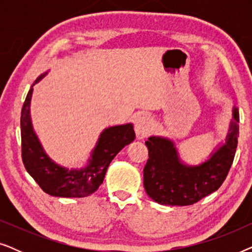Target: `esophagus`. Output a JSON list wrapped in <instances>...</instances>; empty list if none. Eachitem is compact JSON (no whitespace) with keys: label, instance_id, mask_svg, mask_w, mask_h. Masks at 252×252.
<instances>
[{"label":"esophagus","instance_id":"1","mask_svg":"<svg viewBox=\"0 0 252 252\" xmlns=\"http://www.w3.org/2000/svg\"><path fill=\"white\" fill-rule=\"evenodd\" d=\"M153 130V122L147 115L140 116L135 122V133L137 137H144Z\"/></svg>","mask_w":252,"mask_h":252}]
</instances>
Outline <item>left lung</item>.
<instances>
[{
	"label": "left lung",
	"mask_w": 252,
	"mask_h": 252,
	"mask_svg": "<svg viewBox=\"0 0 252 252\" xmlns=\"http://www.w3.org/2000/svg\"><path fill=\"white\" fill-rule=\"evenodd\" d=\"M239 122V109L233 106L225 142L217 144L209 157L197 165L181 159L173 140L156 135L148 137L149 159L143 170L148 196L161 205L186 206L216 191L226 179L235 156Z\"/></svg>",
	"instance_id": "obj_1"
}]
</instances>
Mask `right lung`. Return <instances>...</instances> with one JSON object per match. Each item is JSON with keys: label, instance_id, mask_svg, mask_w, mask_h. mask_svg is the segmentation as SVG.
<instances>
[{"label": "right lung", "instance_id": "obj_1", "mask_svg": "<svg viewBox=\"0 0 252 252\" xmlns=\"http://www.w3.org/2000/svg\"><path fill=\"white\" fill-rule=\"evenodd\" d=\"M44 72L31 86L22 110L23 163L31 177L42 190L56 197H86L97 190L103 184L106 170L117 154L135 139L133 124L106 127L101 132L87 163L82 167L68 168L57 164L48 156L34 130L31 117L33 86L47 75Z\"/></svg>", "mask_w": 252, "mask_h": 252}]
</instances>
